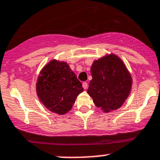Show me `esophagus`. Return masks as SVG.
Listing matches in <instances>:
<instances>
[{
  "label": "esophagus",
  "instance_id": "1",
  "mask_svg": "<svg viewBox=\"0 0 160 160\" xmlns=\"http://www.w3.org/2000/svg\"><path fill=\"white\" fill-rule=\"evenodd\" d=\"M82 86H83V88H84L85 90H86V89H87V87H88V83L86 82H84L82 83Z\"/></svg>",
  "mask_w": 160,
  "mask_h": 160
}]
</instances>
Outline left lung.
Masks as SVG:
<instances>
[{"mask_svg": "<svg viewBox=\"0 0 160 160\" xmlns=\"http://www.w3.org/2000/svg\"><path fill=\"white\" fill-rule=\"evenodd\" d=\"M88 94L105 112L116 110L124 104L132 87V78L117 55H109L93 62Z\"/></svg>", "mask_w": 160, "mask_h": 160, "instance_id": "8db88e82", "label": "left lung"}]
</instances>
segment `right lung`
<instances>
[{"label":"right lung","instance_id":"right-lung-1","mask_svg":"<svg viewBox=\"0 0 160 160\" xmlns=\"http://www.w3.org/2000/svg\"><path fill=\"white\" fill-rule=\"evenodd\" d=\"M84 90L81 82L67 62L51 60L38 78L36 92L47 109L65 114L72 108L79 93Z\"/></svg>","mask_w":160,"mask_h":160}]
</instances>
